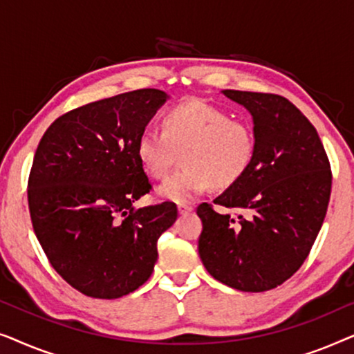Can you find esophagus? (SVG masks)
<instances>
[{
  "label": "esophagus",
  "instance_id": "esophagus-1",
  "mask_svg": "<svg viewBox=\"0 0 354 354\" xmlns=\"http://www.w3.org/2000/svg\"><path fill=\"white\" fill-rule=\"evenodd\" d=\"M177 209H178V214L185 216V214H190V212L193 211V207L190 205H187V203H178Z\"/></svg>",
  "mask_w": 354,
  "mask_h": 354
}]
</instances>
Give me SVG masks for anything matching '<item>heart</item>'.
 <instances>
[{"instance_id": "1", "label": "heart", "mask_w": 354, "mask_h": 354, "mask_svg": "<svg viewBox=\"0 0 354 354\" xmlns=\"http://www.w3.org/2000/svg\"><path fill=\"white\" fill-rule=\"evenodd\" d=\"M182 151V169L158 187L162 200L187 203L211 185L227 188L248 172L256 151L250 125L234 122L224 111L205 103L187 101L169 109L162 130L147 127L137 138V158L145 172L162 178Z\"/></svg>"}]
</instances>
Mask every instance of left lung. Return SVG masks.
<instances>
[{"label":"left lung","mask_w":354,"mask_h":354,"mask_svg":"<svg viewBox=\"0 0 354 354\" xmlns=\"http://www.w3.org/2000/svg\"><path fill=\"white\" fill-rule=\"evenodd\" d=\"M253 118L256 151L248 172L214 200L239 219L203 203L198 253L207 272L240 292H266L301 268L321 230L332 172L317 130L279 95L222 90Z\"/></svg>","instance_id":"1"}]
</instances>
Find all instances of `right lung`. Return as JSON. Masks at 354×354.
Listing matches in <instances>:
<instances>
[{"label":"right lung","mask_w":354,"mask_h":354,"mask_svg":"<svg viewBox=\"0 0 354 354\" xmlns=\"http://www.w3.org/2000/svg\"><path fill=\"white\" fill-rule=\"evenodd\" d=\"M169 100L143 88L57 118L28 177L33 230L57 274L91 298L114 299L147 282L158 239L177 219L171 201L135 207L151 190L137 138Z\"/></svg>","instance_id":"right-lung-1"}]
</instances>
